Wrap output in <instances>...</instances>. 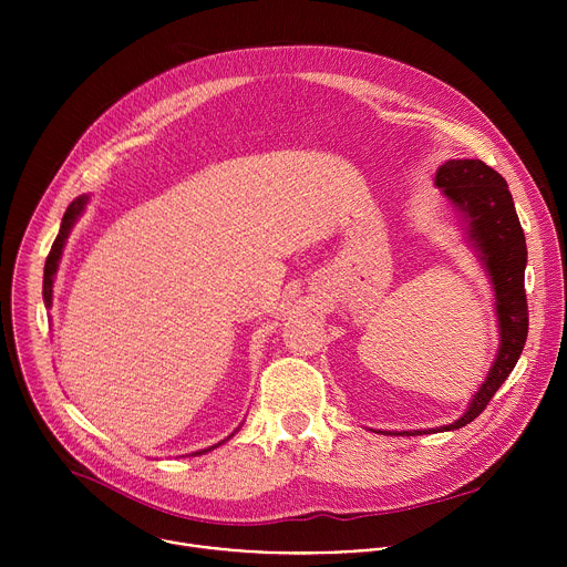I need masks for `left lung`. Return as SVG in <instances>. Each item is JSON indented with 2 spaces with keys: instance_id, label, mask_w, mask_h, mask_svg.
<instances>
[{
  "instance_id": "left-lung-1",
  "label": "left lung",
  "mask_w": 567,
  "mask_h": 567,
  "mask_svg": "<svg viewBox=\"0 0 567 567\" xmlns=\"http://www.w3.org/2000/svg\"><path fill=\"white\" fill-rule=\"evenodd\" d=\"M435 184L468 217V233L475 239L482 260L494 280L501 320V350L487 381L482 383L475 399L471 401V409L457 422L437 429L455 431L471 424L489 406V401L512 374L525 348L529 330V309L525 296L527 247L507 182L484 161L451 158L444 166H440Z\"/></svg>"
}]
</instances>
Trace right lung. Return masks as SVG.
<instances>
[{
  "label": "right lung",
  "instance_id": "right-lung-1",
  "mask_svg": "<svg viewBox=\"0 0 567 567\" xmlns=\"http://www.w3.org/2000/svg\"><path fill=\"white\" fill-rule=\"evenodd\" d=\"M85 202H87V197H78V199H73V202L69 204V208L64 210L62 224H60V233H58V237L53 239V247H51V251H49V256H47V265H44V287H42V293H44V302H47V305H51L53 274H55V269H58V260H60V254H62V247H64V239H66V235H69V230H71V226H73V221L78 219V215L83 213ZM199 453H202V451H199Z\"/></svg>",
  "mask_w": 567,
  "mask_h": 567
}]
</instances>
